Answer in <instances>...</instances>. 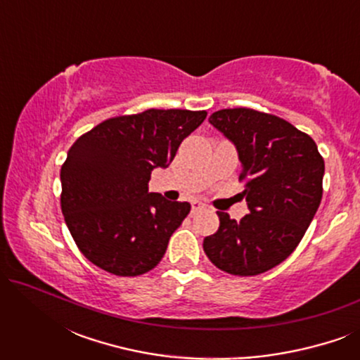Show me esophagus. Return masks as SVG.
<instances>
[{"label": "esophagus", "mask_w": 360, "mask_h": 360, "mask_svg": "<svg viewBox=\"0 0 360 360\" xmlns=\"http://www.w3.org/2000/svg\"><path fill=\"white\" fill-rule=\"evenodd\" d=\"M206 208V205L205 203H201V201H191V213H198V211H201V210H205Z\"/></svg>", "instance_id": "obj_1"}]
</instances>
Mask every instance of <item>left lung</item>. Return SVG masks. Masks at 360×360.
Returning a JSON list of instances; mask_svg holds the SVG:
<instances>
[{
	"label": "left lung",
	"instance_id": "1",
	"mask_svg": "<svg viewBox=\"0 0 360 360\" xmlns=\"http://www.w3.org/2000/svg\"><path fill=\"white\" fill-rule=\"evenodd\" d=\"M210 122L239 152L250 213L236 221L219 211L218 231L203 240L205 254L231 275L264 274L283 262L307 233L321 203L324 160L307 132L269 112L228 108L213 112Z\"/></svg>",
	"mask_w": 360,
	"mask_h": 360
}]
</instances>
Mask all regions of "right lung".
Returning a JSON list of instances; mask_svg holds the SVG:
<instances>
[{"instance_id": "add662e5", "label": "right lung", "mask_w": 360, "mask_h": 360, "mask_svg": "<svg viewBox=\"0 0 360 360\" xmlns=\"http://www.w3.org/2000/svg\"><path fill=\"white\" fill-rule=\"evenodd\" d=\"M206 115L152 108L110 117L73 142L60 170V206L91 264L117 277H137L160 262L191 206L149 193L150 174L174 160Z\"/></svg>"}]
</instances>
